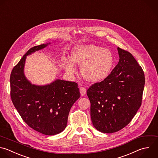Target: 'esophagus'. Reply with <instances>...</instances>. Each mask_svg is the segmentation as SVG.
I'll list each match as a JSON object with an SVG mask.
<instances>
[{
    "label": "esophagus",
    "instance_id": "1",
    "mask_svg": "<svg viewBox=\"0 0 158 158\" xmlns=\"http://www.w3.org/2000/svg\"><path fill=\"white\" fill-rule=\"evenodd\" d=\"M80 92L81 96H84L86 93V89L84 87H80Z\"/></svg>",
    "mask_w": 158,
    "mask_h": 158
}]
</instances>
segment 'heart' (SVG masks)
<instances>
[{"label":"heart","instance_id":"obj_1","mask_svg":"<svg viewBox=\"0 0 158 158\" xmlns=\"http://www.w3.org/2000/svg\"><path fill=\"white\" fill-rule=\"evenodd\" d=\"M115 64L113 53L108 49L93 44L78 45L72 51V57L64 59L65 70L70 75L77 72L76 65L81 66V74L88 81H103L110 74Z\"/></svg>","mask_w":158,"mask_h":158}]
</instances>
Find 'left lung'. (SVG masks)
Segmentation results:
<instances>
[{"label":"left lung","instance_id":"8db88e82","mask_svg":"<svg viewBox=\"0 0 158 158\" xmlns=\"http://www.w3.org/2000/svg\"><path fill=\"white\" fill-rule=\"evenodd\" d=\"M118 64L109 76L87 90L93 126L102 133L116 132L127 125L141 104L145 78L132 54L117 48Z\"/></svg>","mask_w":158,"mask_h":158}]
</instances>
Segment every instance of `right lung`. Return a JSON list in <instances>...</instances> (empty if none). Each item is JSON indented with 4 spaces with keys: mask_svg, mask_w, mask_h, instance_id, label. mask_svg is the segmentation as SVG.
Returning <instances> with one entry per match:
<instances>
[{
    "mask_svg": "<svg viewBox=\"0 0 158 158\" xmlns=\"http://www.w3.org/2000/svg\"><path fill=\"white\" fill-rule=\"evenodd\" d=\"M50 44L31 48L14 67L10 78V96L15 107L29 127L44 135H54L66 128L70 110L80 93L75 82L57 79L40 86L32 84L26 78L27 56Z\"/></svg>",
    "mask_w": 158,
    "mask_h": 158,
    "instance_id": "right-lung-1",
    "label": "right lung"
}]
</instances>
